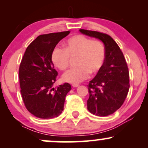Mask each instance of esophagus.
Segmentation results:
<instances>
[{
	"label": "esophagus",
	"instance_id": "obj_1",
	"mask_svg": "<svg viewBox=\"0 0 148 148\" xmlns=\"http://www.w3.org/2000/svg\"><path fill=\"white\" fill-rule=\"evenodd\" d=\"M79 86V84H73L72 87L73 88H77Z\"/></svg>",
	"mask_w": 148,
	"mask_h": 148
}]
</instances>
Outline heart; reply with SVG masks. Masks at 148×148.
Wrapping results in <instances>:
<instances>
[{"mask_svg": "<svg viewBox=\"0 0 148 148\" xmlns=\"http://www.w3.org/2000/svg\"><path fill=\"white\" fill-rule=\"evenodd\" d=\"M77 56L78 67L67 71L62 76V81L78 84L95 74L102 68L106 59V51L102 42L92 40L83 35L71 37L64 43V49L54 47L51 58L56 67L60 70L68 67L70 58Z\"/></svg>", "mask_w": 148, "mask_h": 148, "instance_id": "1", "label": "heart"}]
</instances>
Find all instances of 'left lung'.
<instances>
[{
    "mask_svg": "<svg viewBox=\"0 0 148 148\" xmlns=\"http://www.w3.org/2000/svg\"><path fill=\"white\" fill-rule=\"evenodd\" d=\"M88 36L104 44L106 59L95 77L89 82L88 109L97 116L113 114L121 107L130 89V73L124 55L110 35L97 31L80 29Z\"/></svg>",
    "mask_w": 148,
    "mask_h": 148,
    "instance_id": "obj_1",
    "label": "left lung"
}]
</instances>
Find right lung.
Returning a JSON list of instances; mask_svg holds the SVG:
<instances>
[{
    "label": "right lung",
    "mask_w": 148,
    "mask_h": 148,
    "mask_svg": "<svg viewBox=\"0 0 148 148\" xmlns=\"http://www.w3.org/2000/svg\"><path fill=\"white\" fill-rule=\"evenodd\" d=\"M70 31L40 35L27 47L18 69L21 94L25 108L42 119L58 117L63 111L65 97L72 88L68 83L56 88L58 72L51 55L54 47Z\"/></svg>",
    "instance_id": "obj_1"
}]
</instances>
